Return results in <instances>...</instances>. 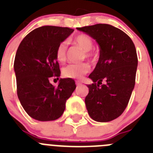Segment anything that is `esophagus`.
<instances>
[{"label": "esophagus", "instance_id": "34e87169", "mask_svg": "<svg viewBox=\"0 0 153 153\" xmlns=\"http://www.w3.org/2000/svg\"><path fill=\"white\" fill-rule=\"evenodd\" d=\"M76 84L77 85V86L78 85H81L82 84V82H80V81H79V80H76Z\"/></svg>", "mask_w": 153, "mask_h": 153}]
</instances>
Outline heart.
I'll return each mask as SVG.
<instances>
[{
  "mask_svg": "<svg viewBox=\"0 0 153 153\" xmlns=\"http://www.w3.org/2000/svg\"><path fill=\"white\" fill-rule=\"evenodd\" d=\"M74 44L80 47L84 51L83 57L95 61L98 57V53L96 51L92 49L93 46V40L90 36L85 33H79L76 35L72 39ZM56 60L60 63H64L67 59V43L61 42L58 44L55 52ZM90 70V66L87 63L70 64L63 70V74L64 76L72 79H80L83 77L85 74H88Z\"/></svg>",
  "mask_w": 153,
  "mask_h": 153,
  "instance_id": "heart-1",
  "label": "heart"
}]
</instances>
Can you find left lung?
Instances as JSON below:
<instances>
[{"instance_id": "8db88e82", "label": "left lung", "mask_w": 153, "mask_h": 153, "mask_svg": "<svg viewBox=\"0 0 153 153\" xmlns=\"http://www.w3.org/2000/svg\"><path fill=\"white\" fill-rule=\"evenodd\" d=\"M76 29L93 37L100 48L98 63L89 76L93 83L87 85L86 109L93 120L109 122L123 113L134 89L138 65L136 47L126 33L109 24ZM102 80L106 85L102 84Z\"/></svg>"}]
</instances>
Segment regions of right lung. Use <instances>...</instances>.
Returning <instances> with one entry per match:
<instances>
[{"label": "right lung", "instance_id": "1", "mask_svg": "<svg viewBox=\"0 0 153 153\" xmlns=\"http://www.w3.org/2000/svg\"><path fill=\"white\" fill-rule=\"evenodd\" d=\"M74 30L56 26H43L28 33L16 53L13 68L17 79V93L21 106L30 117L39 121L60 118L66 102L76 89L75 81L60 79L56 87L51 77L60 76L56 60L58 44Z\"/></svg>", "mask_w": 153, "mask_h": 153}]
</instances>
